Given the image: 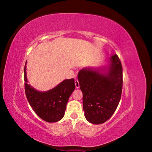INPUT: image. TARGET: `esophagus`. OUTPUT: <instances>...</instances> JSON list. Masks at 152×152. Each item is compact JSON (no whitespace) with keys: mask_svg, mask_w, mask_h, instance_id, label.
Masks as SVG:
<instances>
[{"mask_svg":"<svg viewBox=\"0 0 152 152\" xmlns=\"http://www.w3.org/2000/svg\"><path fill=\"white\" fill-rule=\"evenodd\" d=\"M75 84L76 88H79L80 85H79V80H78V79H75Z\"/></svg>","mask_w":152,"mask_h":152,"instance_id":"esophagus-1","label":"esophagus"}]
</instances>
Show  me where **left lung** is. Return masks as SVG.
Instances as JSON below:
<instances>
[{"label": "left lung", "mask_w": 152, "mask_h": 152, "mask_svg": "<svg viewBox=\"0 0 152 152\" xmlns=\"http://www.w3.org/2000/svg\"><path fill=\"white\" fill-rule=\"evenodd\" d=\"M108 72L84 68L78 73L80 88L83 94V110L91 124L107 121L115 111L121 98L123 75L120 59L114 54L110 59Z\"/></svg>", "instance_id": "8db88e82"}]
</instances>
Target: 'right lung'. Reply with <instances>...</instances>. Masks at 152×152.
Wrapping results in <instances>:
<instances>
[{"label": "right lung", "instance_id": "1", "mask_svg": "<svg viewBox=\"0 0 152 152\" xmlns=\"http://www.w3.org/2000/svg\"><path fill=\"white\" fill-rule=\"evenodd\" d=\"M26 65L24 70L26 98L36 114L48 122H56L63 117L69 98L75 88V80L66 79L54 88L39 92L27 84Z\"/></svg>", "mask_w": 152, "mask_h": 152}]
</instances>
